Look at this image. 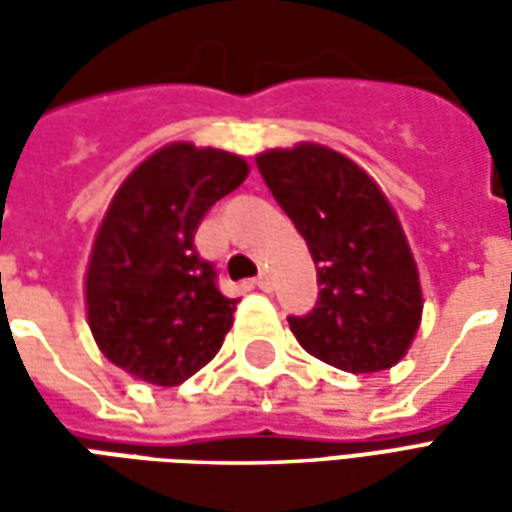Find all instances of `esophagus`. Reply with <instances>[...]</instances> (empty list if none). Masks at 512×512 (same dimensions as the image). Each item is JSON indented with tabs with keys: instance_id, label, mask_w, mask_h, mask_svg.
<instances>
[{
	"instance_id": "obj_1",
	"label": "esophagus",
	"mask_w": 512,
	"mask_h": 512,
	"mask_svg": "<svg viewBox=\"0 0 512 512\" xmlns=\"http://www.w3.org/2000/svg\"><path fill=\"white\" fill-rule=\"evenodd\" d=\"M255 285L260 290H266V293H268V290L274 288V279H271V274H268V271H260V274L255 277Z\"/></svg>"
}]
</instances>
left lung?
I'll return each mask as SVG.
<instances>
[{
    "label": "left lung",
    "instance_id": "1",
    "mask_svg": "<svg viewBox=\"0 0 512 512\" xmlns=\"http://www.w3.org/2000/svg\"><path fill=\"white\" fill-rule=\"evenodd\" d=\"M257 169L318 268L315 307L288 318L301 348L345 373L397 365L422 321V288L384 191L351 158L312 142L260 153Z\"/></svg>",
    "mask_w": 512,
    "mask_h": 512
}]
</instances>
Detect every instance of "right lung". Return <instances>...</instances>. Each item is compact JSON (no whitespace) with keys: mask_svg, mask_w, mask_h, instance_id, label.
I'll use <instances>...</instances> for the list:
<instances>
[{"mask_svg":"<svg viewBox=\"0 0 512 512\" xmlns=\"http://www.w3.org/2000/svg\"><path fill=\"white\" fill-rule=\"evenodd\" d=\"M246 175L249 164L235 153L175 142L123 180L84 279L87 321L112 365L145 384L178 386L222 348L235 299L197 255L194 233Z\"/></svg>","mask_w":512,"mask_h":512,"instance_id":"add662e5","label":"right lung"}]
</instances>
